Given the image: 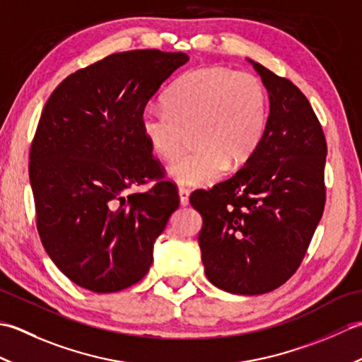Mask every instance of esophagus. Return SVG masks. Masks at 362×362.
<instances>
[{
	"mask_svg": "<svg viewBox=\"0 0 362 362\" xmlns=\"http://www.w3.org/2000/svg\"><path fill=\"white\" fill-rule=\"evenodd\" d=\"M179 197H180L182 205L189 204V191L187 188H179Z\"/></svg>",
	"mask_w": 362,
	"mask_h": 362,
	"instance_id": "obj_1",
	"label": "esophagus"
}]
</instances>
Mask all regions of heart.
Listing matches in <instances>:
<instances>
[{
    "instance_id": "obj_1",
    "label": "heart",
    "mask_w": 362,
    "mask_h": 362,
    "mask_svg": "<svg viewBox=\"0 0 362 362\" xmlns=\"http://www.w3.org/2000/svg\"><path fill=\"white\" fill-rule=\"evenodd\" d=\"M166 109L146 107L140 117L143 136L161 160L180 156L193 132L196 149L169 168L187 187H209L227 163H245L263 140L269 96L263 81L226 66H204L177 79L165 96Z\"/></svg>"
}]
</instances>
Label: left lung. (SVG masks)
<instances>
[{"instance_id":"obj_1","label":"left lung","mask_w":362,"mask_h":362,"mask_svg":"<svg viewBox=\"0 0 362 362\" xmlns=\"http://www.w3.org/2000/svg\"><path fill=\"white\" fill-rule=\"evenodd\" d=\"M252 64L271 101L263 140L233 177L189 197L204 221L206 279L241 296L296 274L325 206L327 140L316 113L289 79Z\"/></svg>"}]
</instances>
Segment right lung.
<instances>
[{
  "instance_id": "1",
  "label": "right lung",
  "mask_w": 362,
  "mask_h": 362,
  "mask_svg": "<svg viewBox=\"0 0 362 362\" xmlns=\"http://www.w3.org/2000/svg\"><path fill=\"white\" fill-rule=\"evenodd\" d=\"M185 52L110 54L74 71L46 101L29 152L37 230L68 279L93 292L140 281L180 199L140 117ZM153 181L146 194L132 189Z\"/></svg>"
}]
</instances>
